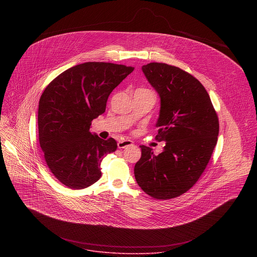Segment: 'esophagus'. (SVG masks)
<instances>
[{"instance_id": "esophagus-1", "label": "esophagus", "mask_w": 257, "mask_h": 257, "mask_svg": "<svg viewBox=\"0 0 257 257\" xmlns=\"http://www.w3.org/2000/svg\"><path fill=\"white\" fill-rule=\"evenodd\" d=\"M133 146V142L125 140V141H120L117 143V147L118 148H125L127 147H132Z\"/></svg>"}]
</instances>
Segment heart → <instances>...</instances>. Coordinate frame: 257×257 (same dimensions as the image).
I'll use <instances>...</instances> for the list:
<instances>
[{"label":"heart","mask_w":257,"mask_h":257,"mask_svg":"<svg viewBox=\"0 0 257 257\" xmlns=\"http://www.w3.org/2000/svg\"><path fill=\"white\" fill-rule=\"evenodd\" d=\"M138 91H144V92H150L149 90H147V89H144V88H142V89H138Z\"/></svg>","instance_id":"1"}]
</instances>
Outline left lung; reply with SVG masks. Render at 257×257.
Segmentation results:
<instances>
[{"label": "left lung", "instance_id": "8db88e82", "mask_svg": "<svg viewBox=\"0 0 257 257\" xmlns=\"http://www.w3.org/2000/svg\"><path fill=\"white\" fill-rule=\"evenodd\" d=\"M161 99L155 137L163 152L142 146L135 166L139 186L157 200L181 196L205 171L218 142L219 117L205 87L179 67L151 62L143 66Z\"/></svg>", "mask_w": 257, "mask_h": 257}]
</instances>
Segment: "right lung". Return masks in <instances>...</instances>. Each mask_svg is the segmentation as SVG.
Here are the masks:
<instances>
[{"mask_svg":"<svg viewBox=\"0 0 257 257\" xmlns=\"http://www.w3.org/2000/svg\"><path fill=\"white\" fill-rule=\"evenodd\" d=\"M134 70L121 64L86 62L54 78L38 105V139L51 173L78 190L97 182L103 157L116 142L90 132L92 120L105 112L111 91Z\"/></svg>","mask_w":257,"mask_h":257,"instance_id":"add662e5","label":"right lung"}]
</instances>
